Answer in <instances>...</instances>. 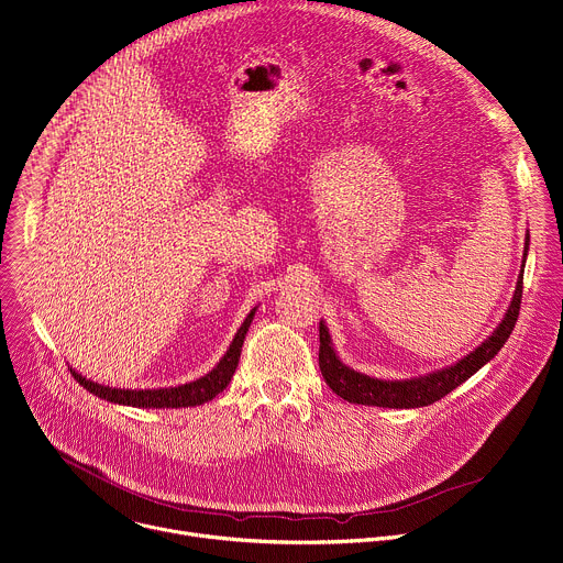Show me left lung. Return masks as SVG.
<instances>
[{"instance_id":"8db88e82","label":"left lung","mask_w":563,"mask_h":563,"mask_svg":"<svg viewBox=\"0 0 563 563\" xmlns=\"http://www.w3.org/2000/svg\"><path fill=\"white\" fill-rule=\"evenodd\" d=\"M528 249H530V233L526 235V246H523V265L521 274L517 278V289L512 294V300H509L505 317L500 323L494 328V332L478 345L474 347L463 360L420 375L411 379H377L366 373H360L350 368L347 364L341 362V356L334 350L330 330L325 321L321 319L319 323V366L323 373V379L328 386L343 399L352 404H366V406H384V408H420L438 401L440 397L449 395L453 388H457L463 382H467L474 373H478L487 362H492L498 354V350L505 345L515 330L517 317H519V305H521V294H523V269H526V258H528Z\"/></svg>"}]
</instances>
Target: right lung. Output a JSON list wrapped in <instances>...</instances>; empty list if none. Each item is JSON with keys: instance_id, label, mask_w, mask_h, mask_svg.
Segmentation results:
<instances>
[{"instance_id": "obj_1", "label": "right lung", "mask_w": 563, "mask_h": 563, "mask_svg": "<svg viewBox=\"0 0 563 563\" xmlns=\"http://www.w3.org/2000/svg\"><path fill=\"white\" fill-rule=\"evenodd\" d=\"M255 310H258V305H255V308L246 314V319L242 321L240 330L235 332L231 345L227 347L222 360L213 366V371H209L203 377L192 379L188 384L166 386V388H117V386H106V384L91 382L74 368H71V375L82 388H87L96 397L108 399L112 404H121V406H136V408H188V406H199L203 401H211L216 395H220L229 386V382H231V377L238 368L242 343H244L249 325L255 317Z\"/></svg>"}]
</instances>
